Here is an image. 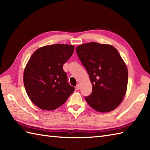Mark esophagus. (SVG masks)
I'll return each mask as SVG.
<instances>
[{"instance_id":"obj_1","label":"esophagus","mask_w":150,"mask_h":150,"mask_svg":"<svg viewBox=\"0 0 150 150\" xmlns=\"http://www.w3.org/2000/svg\"><path fill=\"white\" fill-rule=\"evenodd\" d=\"M80 88H81V84H78L77 86H76V90H80Z\"/></svg>"}]
</instances>
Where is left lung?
Instances as JSON below:
<instances>
[{
    "label": "left lung",
    "mask_w": 150,
    "mask_h": 150,
    "mask_svg": "<svg viewBox=\"0 0 150 150\" xmlns=\"http://www.w3.org/2000/svg\"><path fill=\"white\" fill-rule=\"evenodd\" d=\"M76 52L92 84V93L86 101L98 112L116 109L125 96L128 79V68L119 52L110 44L97 42L81 44Z\"/></svg>",
    "instance_id": "1"
}]
</instances>
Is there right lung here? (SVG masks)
Returning a JSON list of instances; mask_svg holds the SVG:
<instances>
[{
	"label": "right lung",
	"instance_id": "add662e5",
	"mask_svg": "<svg viewBox=\"0 0 150 150\" xmlns=\"http://www.w3.org/2000/svg\"><path fill=\"white\" fill-rule=\"evenodd\" d=\"M74 46L57 44L37 49L25 67L23 81L31 102L43 110H55L75 90L62 66L74 52Z\"/></svg>",
	"mask_w": 150,
	"mask_h": 150
}]
</instances>
